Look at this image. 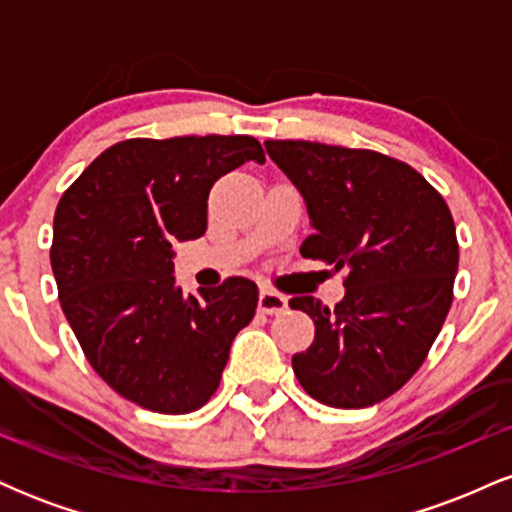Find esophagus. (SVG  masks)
<instances>
[{
  "mask_svg": "<svg viewBox=\"0 0 512 512\" xmlns=\"http://www.w3.org/2000/svg\"><path fill=\"white\" fill-rule=\"evenodd\" d=\"M257 305H260L262 313L267 315H279L284 313L286 310V296H281V293H276L274 289H262L260 291V301H257Z\"/></svg>",
  "mask_w": 512,
  "mask_h": 512,
  "instance_id": "esophagus-1",
  "label": "esophagus"
}]
</instances>
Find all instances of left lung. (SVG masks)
<instances>
[{"instance_id": "left-lung-1", "label": "left lung", "mask_w": 512, "mask_h": 512, "mask_svg": "<svg viewBox=\"0 0 512 512\" xmlns=\"http://www.w3.org/2000/svg\"><path fill=\"white\" fill-rule=\"evenodd\" d=\"M264 146L308 207L315 233L301 255L346 269L334 308L313 296L289 301L315 322L293 373L327 407L383 402L419 370L450 310L460 250L448 204L424 175L375 151Z\"/></svg>"}]
</instances>
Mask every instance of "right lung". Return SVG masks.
Listing matches in <instances>:
<instances>
[{"instance_id":"1","label":"right lung","mask_w":512,"mask_h":512,"mask_svg":"<svg viewBox=\"0 0 512 512\" xmlns=\"http://www.w3.org/2000/svg\"><path fill=\"white\" fill-rule=\"evenodd\" d=\"M245 161L252 137L127 139L64 192L52 226V274L93 370L117 395L187 414L219 387L233 339L255 317V281L182 293L175 243L207 231L209 190Z\"/></svg>"}]
</instances>
